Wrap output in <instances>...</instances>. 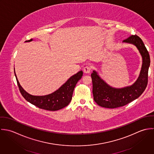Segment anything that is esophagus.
I'll list each match as a JSON object with an SVG mask.
<instances>
[{"mask_svg": "<svg viewBox=\"0 0 154 154\" xmlns=\"http://www.w3.org/2000/svg\"><path fill=\"white\" fill-rule=\"evenodd\" d=\"M91 69H92L91 66H86L84 68V72L85 73H90V72L91 70Z\"/></svg>", "mask_w": 154, "mask_h": 154, "instance_id": "esophagus-1", "label": "esophagus"}]
</instances>
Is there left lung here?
<instances>
[{"label": "left lung", "mask_w": 154, "mask_h": 154, "mask_svg": "<svg viewBox=\"0 0 154 154\" xmlns=\"http://www.w3.org/2000/svg\"><path fill=\"white\" fill-rule=\"evenodd\" d=\"M123 42L135 45L142 57V66L136 81L130 86L116 88L109 85L93 70L91 73L94 100L100 106L106 108H116L131 102L143 93L148 85L150 56L142 40L136 35H131Z\"/></svg>", "instance_id": "8db88e82"}]
</instances>
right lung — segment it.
<instances>
[{"mask_svg":"<svg viewBox=\"0 0 154 154\" xmlns=\"http://www.w3.org/2000/svg\"><path fill=\"white\" fill-rule=\"evenodd\" d=\"M32 39L26 42H30ZM15 76L16 77L17 84L20 91L23 97L29 103L37 106L38 107L47 110L55 111L61 109L67 106L70 102L74 88L82 76L83 72H78L76 74L71 76L61 87L55 92L46 96H32L27 93L20 85L17 78L15 70Z\"/></svg>","mask_w":154,"mask_h":154,"instance_id":"1","label":"right lung"}]
</instances>
